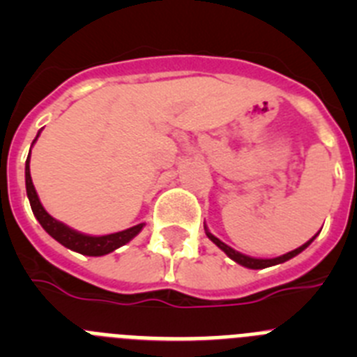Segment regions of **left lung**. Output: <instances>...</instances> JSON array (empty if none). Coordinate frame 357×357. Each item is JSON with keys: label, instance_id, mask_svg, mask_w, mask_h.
I'll use <instances>...</instances> for the list:
<instances>
[{"label": "left lung", "instance_id": "obj_1", "mask_svg": "<svg viewBox=\"0 0 357 357\" xmlns=\"http://www.w3.org/2000/svg\"><path fill=\"white\" fill-rule=\"evenodd\" d=\"M206 234H207V238H209L211 241H213L214 245H216V247H220L223 252H225L227 255H229L230 259L236 261V263L241 264V266L252 268V270H261V268H268V266H273V264L284 263V261H288V259H291V257H295L296 254H301V252L304 250V248H307L309 245H311V241H313V239L317 238V236H314L313 239H309L307 243H304L302 247L295 248V250L288 252V254H284V255H280V257H273V259H255V257H248V255H243V254H239V252H236L234 248H230L229 245H225V243H223V241H220V239H218L216 236L211 234L209 230H206Z\"/></svg>", "mask_w": 357, "mask_h": 357}]
</instances>
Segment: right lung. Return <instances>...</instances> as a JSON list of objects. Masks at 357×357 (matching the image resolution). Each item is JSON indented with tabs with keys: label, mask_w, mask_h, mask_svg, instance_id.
<instances>
[{
	"label": "right lung",
	"mask_w": 357,
	"mask_h": 357,
	"mask_svg": "<svg viewBox=\"0 0 357 357\" xmlns=\"http://www.w3.org/2000/svg\"><path fill=\"white\" fill-rule=\"evenodd\" d=\"M37 137H39V135H37ZM37 137L33 139V143L37 141ZM24 176H26V195H28V200H30L31 211H33L36 218L39 220L40 225H43V229L46 230L53 239H56V241L61 243V245L78 252V254L105 255L109 254V252L119 248L121 245H125V243L130 241V239L135 238V236L141 232V229H143L144 223H139V225H134L127 230H121V232H114V234H107V236L80 234V232H77V230L69 229V227L64 225V223L56 222L55 218H52L46 211H44L43 204H40L39 197H37L36 188H33V182H31L30 153H28V159H26Z\"/></svg>",
	"instance_id": "add662e5"
}]
</instances>
